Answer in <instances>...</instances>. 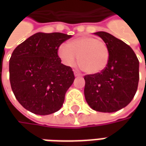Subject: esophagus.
Here are the masks:
<instances>
[{
  "label": "esophagus",
  "instance_id": "34e87169",
  "mask_svg": "<svg viewBox=\"0 0 146 146\" xmlns=\"http://www.w3.org/2000/svg\"><path fill=\"white\" fill-rule=\"evenodd\" d=\"M74 75H75V76H81V73L77 72V71H74Z\"/></svg>",
  "mask_w": 146,
  "mask_h": 146
}]
</instances>
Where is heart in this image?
<instances>
[{"instance_id":"obj_1","label":"heart","mask_w":146,"mask_h":146,"mask_svg":"<svg viewBox=\"0 0 146 146\" xmlns=\"http://www.w3.org/2000/svg\"><path fill=\"white\" fill-rule=\"evenodd\" d=\"M58 54L68 66H74L79 57L80 66L88 74L102 72L107 67L110 59L106 43L92 36H80L71 40L68 45H60Z\"/></svg>"}]
</instances>
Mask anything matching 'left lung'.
Segmentation results:
<instances>
[{
  "mask_svg": "<svg viewBox=\"0 0 146 146\" xmlns=\"http://www.w3.org/2000/svg\"><path fill=\"white\" fill-rule=\"evenodd\" d=\"M107 45V67L97 74L84 76V96L92 110L113 113L127 106L137 92L139 62L132 48L110 33H95Z\"/></svg>",
  "mask_w": 146,
  "mask_h": 146,
  "instance_id": "8db88e82",
  "label": "left lung"
}]
</instances>
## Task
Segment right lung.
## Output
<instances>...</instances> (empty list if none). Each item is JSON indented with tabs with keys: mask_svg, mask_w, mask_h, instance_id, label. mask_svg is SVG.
<instances>
[{
	"mask_svg": "<svg viewBox=\"0 0 146 146\" xmlns=\"http://www.w3.org/2000/svg\"><path fill=\"white\" fill-rule=\"evenodd\" d=\"M71 35L36 33L15 48L9 60L12 92L26 110L37 115L57 112L75 76L61 63L58 48Z\"/></svg>",
	"mask_w": 146,
	"mask_h": 146,
	"instance_id": "right-lung-1",
	"label": "right lung"
}]
</instances>
